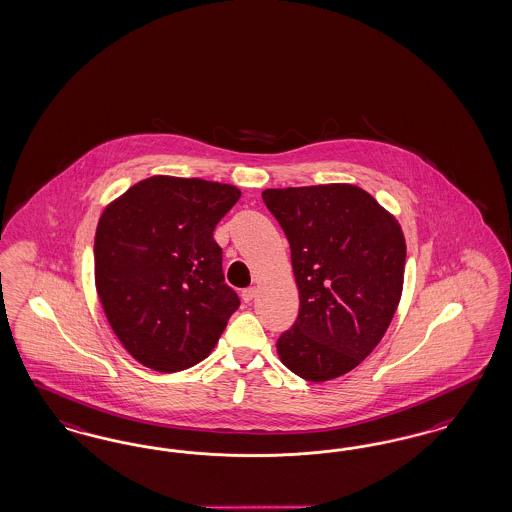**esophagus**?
I'll return each mask as SVG.
<instances>
[{"label":"esophagus","instance_id":"esophagus-1","mask_svg":"<svg viewBox=\"0 0 512 512\" xmlns=\"http://www.w3.org/2000/svg\"><path fill=\"white\" fill-rule=\"evenodd\" d=\"M255 295H257V289L255 287H247L242 291V300L244 302H251V300L255 299Z\"/></svg>","mask_w":512,"mask_h":512}]
</instances>
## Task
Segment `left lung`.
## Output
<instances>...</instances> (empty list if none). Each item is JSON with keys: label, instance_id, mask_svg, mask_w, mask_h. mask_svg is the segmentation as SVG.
Segmentation results:
<instances>
[{"label": "left lung", "instance_id": "1", "mask_svg": "<svg viewBox=\"0 0 512 512\" xmlns=\"http://www.w3.org/2000/svg\"><path fill=\"white\" fill-rule=\"evenodd\" d=\"M291 247L299 318L278 342L308 382L355 369L386 335L405 278V236L371 194L348 183L266 189Z\"/></svg>", "mask_w": 512, "mask_h": 512}]
</instances>
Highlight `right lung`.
<instances>
[{"label":"right lung","instance_id":"1","mask_svg":"<svg viewBox=\"0 0 512 512\" xmlns=\"http://www.w3.org/2000/svg\"><path fill=\"white\" fill-rule=\"evenodd\" d=\"M240 196L225 183L155 176L102 213L96 291L113 333L141 365L159 372L193 367L238 310L213 230Z\"/></svg>","mask_w":512,"mask_h":512}]
</instances>
